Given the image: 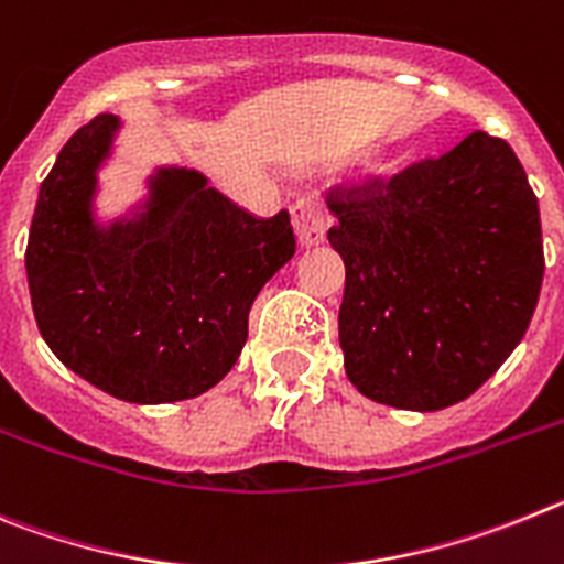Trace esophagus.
<instances>
[{"label": "esophagus", "mask_w": 564, "mask_h": 564, "mask_svg": "<svg viewBox=\"0 0 564 564\" xmlns=\"http://www.w3.org/2000/svg\"><path fill=\"white\" fill-rule=\"evenodd\" d=\"M292 225L301 247H314L326 241V230L332 225L326 205L317 199H297L292 205Z\"/></svg>", "instance_id": "1"}]
</instances>
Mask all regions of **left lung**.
<instances>
[{
  "mask_svg": "<svg viewBox=\"0 0 564 564\" xmlns=\"http://www.w3.org/2000/svg\"><path fill=\"white\" fill-rule=\"evenodd\" d=\"M345 261L339 345L354 388L399 410L464 402L540 301V205L511 145L471 131L441 156L332 187Z\"/></svg>",
  "mask_w": 564,
  "mask_h": 564,
  "instance_id": "8db88e82",
  "label": "left lung"
}]
</instances>
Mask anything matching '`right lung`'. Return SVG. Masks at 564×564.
<instances>
[{
    "label": "right lung",
    "mask_w": 564,
    "mask_h": 564,
    "mask_svg": "<svg viewBox=\"0 0 564 564\" xmlns=\"http://www.w3.org/2000/svg\"><path fill=\"white\" fill-rule=\"evenodd\" d=\"M120 120L98 115L61 149L30 225L35 323L80 379L134 404L194 399L230 373L252 301L294 256L289 213L258 219L187 169H160L129 219L100 227L98 169Z\"/></svg>",
    "instance_id": "1"
}]
</instances>
